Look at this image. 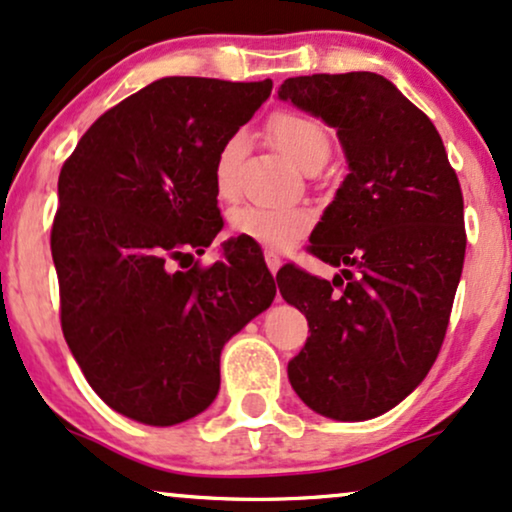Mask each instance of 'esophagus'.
Segmentation results:
<instances>
[{
  "label": "esophagus",
  "mask_w": 512,
  "mask_h": 512,
  "mask_svg": "<svg viewBox=\"0 0 512 512\" xmlns=\"http://www.w3.org/2000/svg\"><path fill=\"white\" fill-rule=\"evenodd\" d=\"M266 263H268V270L270 273H277V270H280V266H282V258L275 254V251H266Z\"/></svg>",
  "instance_id": "esophagus-1"
}]
</instances>
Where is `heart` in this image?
I'll return each instance as SVG.
<instances>
[{
  "instance_id": "heart-1",
  "label": "heart",
  "mask_w": 512,
  "mask_h": 512,
  "mask_svg": "<svg viewBox=\"0 0 512 512\" xmlns=\"http://www.w3.org/2000/svg\"><path fill=\"white\" fill-rule=\"evenodd\" d=\"M268 132L277 147L292 159L296 166L308 168L315 161H325L330 151V132L318 118L304 111L280 109L268 118ZM246 135L242 130L232 132L220 144L216 163H213V185L220 199H232L237 192L235 173L237 161L242 159ZM232 230L237 235L254 239L263 246L285 249L294 244L313 227V213L304 206H270L246 204L232 211Z\"/></svg>"
}]
</instances>
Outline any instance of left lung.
I'll return each instance as SVG.
<instances>
[{"label": "left lung", "instance_id": "1", "mask_svg": "<svg viewBox=\"0 0 512 512\" xmlns=\"http://www.w3.org/2000/svg\"><path fill=\"white\" fill-rule=\"evenodd\" d=\"M277 94L337 128L351 170L308 244L342 275L277 273L311 332L289 382L325 418H377L444 344L468 244L458 175L434 123L382 75H299Z\"/></svg>", "mask_w": 512, "mask_h": 512}]
</instances>
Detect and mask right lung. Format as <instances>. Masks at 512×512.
<instances>
[{"label": "right lung", "mask_w": 512, "mask_h": 512, "mask_svg": "<svg viewBox=\"0 0 512 512\" xmlns=\"http://www.w3.org/2000/svg\"><path fill=\"white\" fill-rule=\"evenodd\" d=\"M270 90V78H161L102 113L63 163L52 225L61 330L90 387L125 418L168 427L206 410L225 342L273 304L256 244L191 262L223 227L220 144Z\"/></svg>", "instance_id": "add662e5"}]
</instances>
